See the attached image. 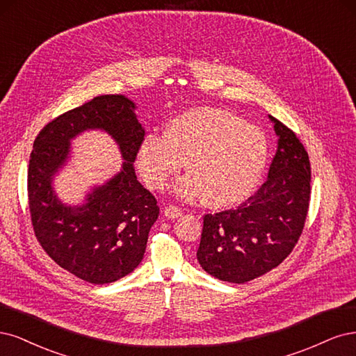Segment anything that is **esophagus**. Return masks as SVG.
<instances>
[{
  "label": "esophagus",
  "mask_w": 356,
  "mask_h": 356,
  "mask_svg": "<svg viewBox=\"0 0 356 356\" xmlns=\"http://www.w3.org/2000/svg\"><path fill=\"white\" fill-rule=\"evenodd\" d=\"M180 214H181V211L177 205H167V207L164 209V216L167 217V219H177Z\"/></svg>",
  "instance_id": "obj_1"
}]
</instances>
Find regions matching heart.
Segmentation results:
<instances>
[{
	"label": "heart",
	"instance_id": "obj_1",
	"mask_svg": "<svg viewBox=\"0 0 356 356\" xmlns=\"http://www.w3.org/2000/svg\"><path fill=\"white\" fill-rule=\"evenodd\" d=\"M268 155V139L256 125L225 109L197 108L171 120L164 134H146L137 165L149 188L164 189L186 161L191 173L177 183L179 197L227 209L253 193Z\"/></svg>",
	"mask_w": 356,
	"mask_h": 356
}]
</instances>
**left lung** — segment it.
<instances>
[{
  "label": "left lung",
  "mask_w": 356,
  "mask_h": 356,
  "mask_svg": "<svg viewBox=\"0 0 356 356\" xmlns=\"http://www.w3.org/2000/svg\"><path fill=\"white\" fill-rule=\"evenodd\" d=\"M278 149L268 180L235 210L204 216L197 257L211 277L244 284L277 268L305 227L311 201V163L293 130L270 117Z\"/></svg>",
  "instance_id": "left-lung-1"
}]
</instances>
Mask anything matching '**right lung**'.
Returning a JSON list of instances; mask_svg holds the SVG:
<instances>
[{
    "instance_id": "add662e5",
    "label": "right lung",
    "mask_w": 356,
    "mask_h": 356,
    "mask_svg": "<svg viewBox=\"0 0 356 356\" xmlns=\"http://www.w3.org/2000/svg\"><path fill=\"white\" fill-rule=\"evenodd\" d=\"M134 108L121 95L91 99L45 125L29 158L28 202L38 243L60 268L91 284L113 282L139 266L159 214L155 197L134 173L145 137ZM88 128L108 131L126 161L117 177L89 194L86 204L71 208L55 197L51 179L65 161L70 139Z\"/></svg>"
}]
</instances>
